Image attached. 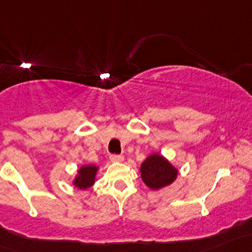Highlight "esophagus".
Returning <instances> with one entry per match:
<instances>
[{
	"instance_id": "1",
	"label": "esophagus",
	"mask_w": 252,
	"mask_h": 252,
	"mask_svg": "<svg viewBox=\"0 0 252 252\" xmlns=\"http://www.w3.org/2000/svg\"><path fill=\"white\" fill-rule=\"evenodd\" d=\"M110 160H111L112 162H122L124 160V157L118 156V154H112V156L110 157Z\"/></svg>"
}]
</instances>
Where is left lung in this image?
Returning a JSON list of instances; mask_svg holds the SVG:
<instances>
[{
	"label": "left lung",
	"mask_w": 252,
	"mask_h": 252,
	"mask_svg": "<svg viewBox=\"0 0 252 252\" xmlns=\"http://www.w3.org/2000/svg\"><path fill=\"white\" fill-rule=\"evenodd\" d=\"M140 171L142 181L153 190H159L172 184L178 175V170L159 153H153L146 158Z\"/></svg>",
	"instance_id": "obj_1"
}]
</instances>
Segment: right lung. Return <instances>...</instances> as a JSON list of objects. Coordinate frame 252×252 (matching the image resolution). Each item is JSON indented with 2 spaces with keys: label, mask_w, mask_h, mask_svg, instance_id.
<instances>
[{
  "label": "right lung",
  "mask_w": 252,
  "mask_h": 252,
  "mask_svg": "<svg viewBox=\"0 0 252 252\" xmlns=\"http://www.w3.org/2000/svg\"><path fill=\"white\" fill-rule=\"evenodd\" d=\"M96 171H98V166L95 165H82L77 171L73 184L79 189H88L94 184Z\"/></svg>",
  "instance_id": "obj_1"
}]
</instances>
